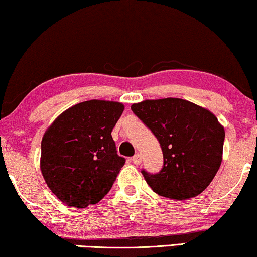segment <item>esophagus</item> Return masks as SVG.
Masks as SVG:
<instances>
[{
    "instance_id": "1",
    "label": "esophagus",
    "mask_w": 257,
    "mask_h": 257,
    "mask_svg": "<svg viewBox=\"0 0 257 257\" xmlns=\"http://www.w3.org/2000/svg\"><path fill=\"white\" fill-rule=\"evenodd\" d=\"M132 160H133V163L135 164V165H140V164L142 163V157H141L140 153H136V155L133 157Z\"/></svg>"
}]
</instances>
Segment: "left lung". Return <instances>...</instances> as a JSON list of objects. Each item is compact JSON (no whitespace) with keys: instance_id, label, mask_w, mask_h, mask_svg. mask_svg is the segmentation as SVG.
Returning <instances> with one entry per match:
<instances>
[{"instance_id":"obj_1","label":"left lung","mask_w":257,"mask_h":257,"mask_svg":"<svg viewBox=\"0 0 257 257\" xmlns=\"http://www.w3.org/2000/svg\"><path fill=\"white\" fill-rule=\"evenodd\" d=\"M133 112L159 141L164 166L157 174L142 171L160 196L181 201L204 191L223 159L224 127L209 109L179 98L144 100Z\"/></svg>"}]
</instances>
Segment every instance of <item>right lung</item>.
I'll return each instance as SVG.
<instances>
[{"mask_svg": "<svg viewBox=\"0 0 257 257\" xmlns=\"http://www.w3.org/2000/svg\"><path fill=\"white\" fill-rule=\"evenodd\" d=\"M123 109L117 101H83L61 113L45 132L40 170L64 204L86 208L112 188L125 163L110 135Z\"/></svg>", "mask_w": 257, "mask_h": 257, "instance_id": "add662e5", "label": "right lung"}]
</instances>
